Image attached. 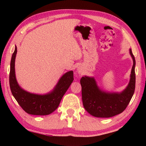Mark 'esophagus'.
I'll use <instances>...</instances> for the list:
<instances>
[{"label": "esophagus", "instance_id": "esophagus-1", "mask_svg": "<svg viewBox=\"0 0 146 146\" xmlns=\"http://www.w3.org/2000/svg\"><path fill=\"white\" fill-rule=\"evenodd\" d=\"M78 71H80V70H78Z\"/></svg>", "mask_w": 146, "mask_h": 146}]
</instances>
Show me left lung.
I'll return each mask as SVG.
<instances>
[{
	"label": "left lung",
	"instance_id": "obj_1",
	"mask_svg": "<svg viewBox=\"0 0 146 146\" xmlns=\"http://www.w3.org/2000/svg\"><path fill=\"white\" fill-rule=\"evenodd\" d=\"M130 54L134 63L131 80L127 87L120 94L100 90L94 78L85 76L80 80L83 107L92 115L101 118L111 117L123 112L127 107L135 87V60L131 49Z\"/></svg>",
	"mask_w": 146,
	"mask_h": 146
}]
</instances>
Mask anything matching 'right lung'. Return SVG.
<instances>
[{
    "instance_id": "right-lung-1",
    "label": "right lung",
    "mask_w": 146,
    "mask_h": 146,
    "mask_svg": "<svg viewBox=\"0 0 146 146\" xmlns=\"http://www.w3.org/2000/svg\"><path fill=\"white\" fill-rule=\"evenodd\" d=\"M17 53L15 46L12 56L9 74L11 90L17 103L26 113L36 115H46L56 109L62 97L73 81V72L68 71L61 77L54 90L50 94L39 95L30 94L22 89L16 81L15 76V59Z\"/></svg>"
}]
</instances>
